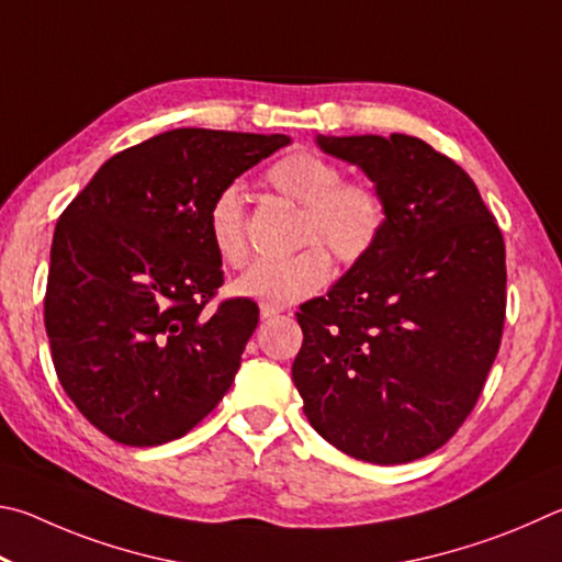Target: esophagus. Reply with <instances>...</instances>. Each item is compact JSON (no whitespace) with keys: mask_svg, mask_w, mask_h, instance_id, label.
<instances>
[{"mask_svg":"<svg viewBox=\"0 0 562 562\" xmlns=\"http://www.w3.org/2000/svg\"><path fill=\"white\" fill-rule=\"evenodd\" d=\"M279 313H283L281 306H269V303H261V318H263V321L279 316Z\"/></svg>","mask_w":562,"mask_h":562,"instance_id":"34e87169","label":"esophagus"}]
</instances>
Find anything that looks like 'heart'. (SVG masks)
I'll return each instance as SVG.
<instances>
[{"mask_svg":"<svg viewBox=\"0 0 562 562\" xmlns=\"http://www.w3.org/2000/svg\"><path fill=\"white\" fill-rule=\"evenodd\" d=\"M263 184L301 206L296 244L289 259L256 261L234 283L239 296L289 306L318 293L330 279V256L356 266L375 251L387 226V200L375 182L342 180V167L318 153L299 150L263 170ZM204 224L216 256L229 266L249 259L241 184L220 187L206 204Z\"/></svg>","mask_w":562,"mask_h":562,"instance_id":"1","label":"heart"}]
</instances>
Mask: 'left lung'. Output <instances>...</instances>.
Here are the masks:
<instances>
[{"label": "left lung", "instance_id": "8db88e82", "mask_svg": "<svg viewBox=\"0 0 562 562\" xmlns=\"http://www.w3.org/2000/svg\"><path fill=\"white\" fill-rule=\"evenodd\" d=\"M387 200L366 261L296 313L311 427L370 464L431 454L471 415L506 321V246L471 177L412 135H318Z\"/></svg>", "mask_w": 562, "mask_h": 562}]
</instances>
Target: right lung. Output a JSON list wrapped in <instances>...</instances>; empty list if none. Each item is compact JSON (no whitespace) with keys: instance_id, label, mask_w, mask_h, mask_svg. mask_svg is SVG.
Returning <instances> with one entry per match:
<instances>
[{"instance_id":"add662e5","label":"right lung","mask_w":562,"mask_h":562,"mask_svg":"<svg viewBox=\"0 0 562 562\" xmlns=\"http://www.w3.org/2000/svg\"><path fill=\"white\" fill-rule=\"evenodd\" d=\"M286 135L177 127L113 155L58 216L44 299L58 382L117 445L180 439L220 405L259 323L224 283L206 204Z\"/></svg>"}]
</instances>
